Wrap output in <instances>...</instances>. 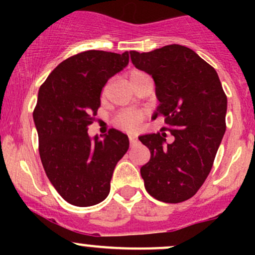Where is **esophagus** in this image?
<instances>
[{
	"label": "esophagus",
	"mask_w": 255,
	"mask_h": 255,
	"mask_svg": "<svg viewBox=\"0 0 255 255\" xmlns=\"http://www.w3.org/2000/svg\"><path fill=\"white\" fill-rule=\"evenodd\" d=\"M129 142H130V145H134V144L137 143V138H135L134 135H129Z\"/></svg>",
	"instance_id": "obj_1"
}]
</instances>
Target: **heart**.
Returning <instances> with one entry per match:
<instances>
[{"label": "heart", "instance_id": "1", "mask_svg": "<svg viewBox=\"0 0 255 255\" xmlns=\"http://www.w3.org/2000/svg\"><path fill=\"white\" fill-rule=\"evenodd\" d=\"M145 76V74L142 71L133 70L129 74V81L130 84H134L138 79ZM143 112L140 111H134V110H129V111H125L117 116L116 118V125L120 128L126 130H134L135 128H138L140 121L143 120Z\"/></svg>", "mask_w": 255, "mask_h": 255}]
</instances>
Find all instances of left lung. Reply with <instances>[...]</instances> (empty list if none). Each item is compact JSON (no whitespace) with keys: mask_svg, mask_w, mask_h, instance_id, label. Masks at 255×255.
I'll use <instances>...</instances> for the list:
<instances>
[{"mask_svg":"<svg viewBox=\"0 0 255 255\" xmlns=\"http://www.w3.org/2000/svg\"><path fill=\"white\" fill-rule=\"evenodd\" d=\"M129 53L133 65L155 84L159 105L151 120L163 116L166 125L160 133L139 135L150 150V160L140 168L144 186L159 201L182 202L210 174L226 132L227 97L215 69L190 48L171 44Z\"/></svg>","mask_w":255,"mask_h":255,"instance_id":"1","label":"left lung"}]
</instances>
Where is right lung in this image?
Instances as JSON below:
<instances>
[{"label":"right lung","instance_id":"obj_1","mask_svg":"<svg viewBox=\"0 0 255 255\" xmlns=\"http://www.w3.org/2000/svg\"><path fill=\"white\" fill-rule=\"evenodd\" d=\"M128 63V51H84L59 64L38 92L33 120L43 168L74 206H94L109 196L113 170L129 148L121 130L100 137L87 133L101 105L102 87Z\"/></svg>","mask_w":255,"mask_h":255}]
</instances>
